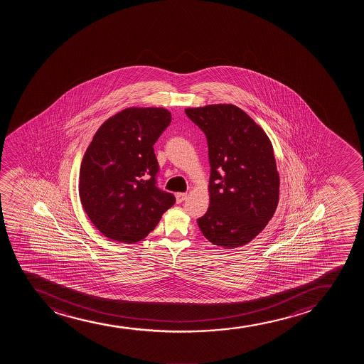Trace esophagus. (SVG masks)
<instances>
[{"label":"esophagus","instance_id":"esophagus-1","mask_svg":"<svg viewBox=\"0 0 364 364\" xmlns=\"http://www.w3.org/2000/svg\"><path fill=\"white\" fill-rule=\"evenodd\" d=\"M186 199H187V193H177V194H176V200H177L178 204L183 203Z\"/></svg>","mask_w":364,"mask_h":364}]
</instances>
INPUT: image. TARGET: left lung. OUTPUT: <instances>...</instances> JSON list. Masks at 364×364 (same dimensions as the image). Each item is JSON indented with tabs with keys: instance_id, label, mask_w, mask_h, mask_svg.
Here are the masks:
<instances>
[{
	"instance_id": "obj_1",
	"label": "left lung",
	"mask_w": 364,
	"mask_h": 364,
	"mask_svg": "<svg viewBox=\"0 0 364 364\" xmlns=\"http://www.w3.org/2000/svg\"><path fill=\"white\" fill-rule=\"evenodd\" d=\"M209 146L210 206L198 218L213 245L234 249L267 226L279 200V173L267 134L233 105L186 109Z\"/></svg>"
}]
</instances>
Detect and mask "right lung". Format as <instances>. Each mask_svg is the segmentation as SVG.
I'll use <instances>...</instances> for the list:
<instances>
[{"instance_id":"right-lung-1","label":"right lung","mask_w":364,"mask_h":364,"mask_svg":"<svg viewBox=\"0 0 364 364\" xmlns=\"http://www.w3.org/2000/svg\"><path fill=\"white\" fill-rule=\"evenodd\" d=\"M171 122L164 108H126L103 122L80 167V200L107 238L134 244L159 223L175 197L156 186L154 143Z\"/></svg>"}]
</instances>
